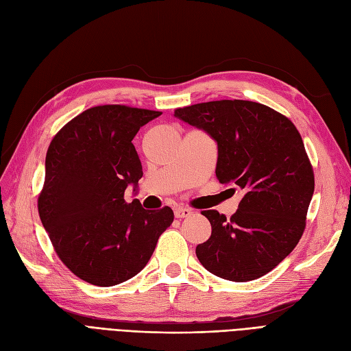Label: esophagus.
<instances>
[{"instance_id":"esophagus-1","label":"esophagus","mask_w":351,"mask_h":351,"mask_svg":"<svg viewBox=\"0 0 351 351\" xmlns=\"http://www.w3.org/2000/svg\"><path fill=\"white\" fill-rule=\"evenodd\" d=\"M192 214H193L192 209H189V208H182V206H178V208H176V209H174V215H176V218H187V217H190Z\"/></svg>"}]
</instances>
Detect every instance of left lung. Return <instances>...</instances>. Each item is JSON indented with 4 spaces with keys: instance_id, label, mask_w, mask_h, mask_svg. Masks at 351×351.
<instances>
[{
    "instance_id": "8db88e82",
    "label": "left lung",
    "mask_w": 351,
    "mask_h": 351,
    "mask_svg": "<svg viewBox=\"0 0 351 351\" xmlns=\"http://www.w3.org/2000/svg\"><path fill=\"white\" fill-rule=\"evenodd\" d=\"M174 117L215 141L217 178L243 193L230 219L202 212L212 232L196 247L199 262L224 280L261 278L289 256L306 226L315 178L300 133L287 117L252 101L196 104Z\"/></svg>"
}]
</instances>
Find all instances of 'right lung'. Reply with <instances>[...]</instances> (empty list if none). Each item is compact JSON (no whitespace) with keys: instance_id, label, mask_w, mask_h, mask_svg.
Segmentation results:
<instances>
[{"instance_id":"add662e5","label":"right lung","mask_w":351,"mask_h":351,"mask_svg":"<svg viewBox=\"0 0 351 351\" xmlns=\"http://www.w3.org/2000/svg\"><path fill=\"white\" fill-rule=\"evenodd\" d=\"M159 111L102 105L79 114L52 139L38 199L42 226L58 258L98 287L121 284L149 262L159 236L173 224L171 208L147 210L124 200L143 176L133 146Z\"/></svg>"}]
</instances>
